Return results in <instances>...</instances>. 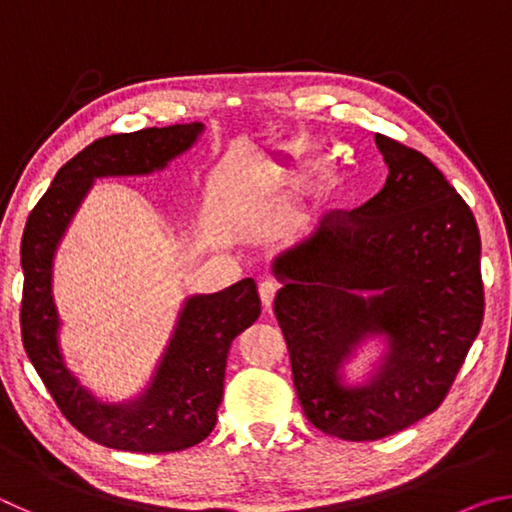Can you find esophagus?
I'll return each mask as SVG.
<instances>
[{
	"instance_id": "obj_1",
	"label": "esophagus",
	"mask_w": 512,
	"mask_h": 512,
	"mask_svg": "<svg viewBox=\"0 0 512 512\" xmlns=\"http://www.w3.org/2000/svg\"><path fill=\"white\" fill-rule=\"evenodd\" d=\"M275 293H277V284L275 282L266 280V282L259 284V298H262V305H264L266 311H271L273 300H275Z\"/></svg>"
}]
</instances>
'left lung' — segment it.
Listing matches in <instances>:
<instances>
[{"label":"left lung","instance_id":"left-lung-1","mask_svg":"<svg viewBox=\"0 0 512 512\" xmlns=\"http://www.w3.org/2000/svg\"><path fill=\"white\" fill-rule=\"evenodd\" d=\"M375 142L388 164L381 192L273 262L302 411L343 440L391 436L436 411L483 323L472 210L427 155ZM372 333L387 336L385 361L368 385L345 387L342 361Z\"/></svg>","mask_w":512,"mask_h":512}]
</instances>
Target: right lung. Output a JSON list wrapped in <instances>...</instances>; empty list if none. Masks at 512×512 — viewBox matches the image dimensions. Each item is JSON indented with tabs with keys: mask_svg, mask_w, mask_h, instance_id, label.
I'll return each mask as SVG.
<instances>
[{
	"mask_svg": "<svg viewBox=\"0 0 512 512\" xmlns=\"http://www.w3.org/2000/svg\"><path fill=\"white\" fill-rule=\"evenodd\" d=\"M201 133L203 124L194 121L101 137L58 169L24 225L20 246L24 350L60 413L85 438L103 447L140 454L180 452L210 436L223 400L230 345L262 314L253 277L210 296H192L180 311L151 384L135 400L121 404L99 402L67 370L60 354L51 268L58 241L94 178L142 176L164 169Z\"/></svg>",
	"mask_w": 512,
	"mask_h": 512,
	"instance_id": "right-lung-1",
	"label": "right lung"
}]
</instances>
